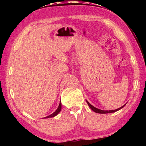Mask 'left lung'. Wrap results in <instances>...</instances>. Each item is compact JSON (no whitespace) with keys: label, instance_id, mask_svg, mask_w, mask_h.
<instances>
[{"label":"left lung","instance_id":"1","mask_svg":"<svg viewBox=\"0 0 146 146\" xmlns=\"http://www.w3.org/2000/svg\"><path fill=\"white\" fill-rule=\"evenodd\" d=\"M86 102L88 103V106H90V108L91 109V110H92L94 112L97 113H101V114H106V113H114V112H116V111H117L120 110V109L123 108L124 107V106H125V104H125V105L122 106V107H120V108L117 109V110H110V111H105V110H99V109H98V108H97L94 107L93 106H92L91 104H90L88 102V100H86Z\"/></svg>","mask_w":146,"mask_h":146}]
</instances>
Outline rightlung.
I'll return each mask as SVG.
<instances>
[{
  "mask_svg": "<svg viewBox=\"0 0 146 146\" xmlns=\"http://www.w3.org/2000/svg\"><path fill=\"white\" fill-rule=\"evenodd\" d=\"M61 108H62V104H61V102H60V104H59L58 107V108H57V109H56V110L53 113H52V114H51V115L48 116V117H45V118H51V117H55L56 115H57L58 114V113H60V110H61Z\"/></svg>",
  "mask_w": 146,
  "mask_h": 146,
  "instance_id": "1",
  "label": "right lung"
}]
</instances>
